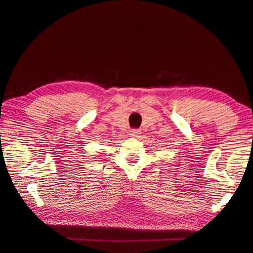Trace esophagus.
<instances>
[{
  "mask_svg": "<svg viewBox=\"0 0 253 253\" xmlns=\"http://www.w3.org/2000/svg\"><path fill=\"white\" fill-rule=\"evenodd\" d=\"M140 134L141 132L139 129H132V131L129 132V135H131V137H133V138H138V137H140Z\"/></svg>",
  "mask_w": 253,
  "mask_h": 253,
  "instance_id": "obj_1",
  "label": "esophagus"
}]
</instances>
